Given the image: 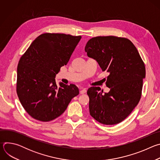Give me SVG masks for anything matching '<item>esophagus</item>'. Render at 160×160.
Masks as SVG:
<instances>
[{
  "label": "esophagus",
  "mask_w": 160,
  "mask_h": 160,
  "mask_svg": "<svg viewBox=\"0 0 160 160\" xmlns=\"http://www.w3.org/2000/svg\"><path fill=\"white\" fill-rule=\"evenodd\" d=\"M86 92H87L86 88H82V89L80 91V94H85V93H86Z\"/></svg>",
  "instance_id": "34e87169"
}]
</instances>
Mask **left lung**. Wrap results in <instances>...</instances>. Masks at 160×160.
I'll return each instance as SVG.
<instances>
[{
  "mask_svg": "<svg viewBox=\"0 0 160 160\" xmlns=\"http://www.w3.org/2000/svg\"><path fill=\"white\" fill-rule=\"evenodd\" d=\"M85 51L97 61L102 72L109 73L102 94L99 87L88 89L90 115L99 123L112 125L122 122L138 104L142 94L144 63L128 38L99 36L90 38Z\"/></svg>",
  "mask_w": 160,
  "mask_h": 160,
  "instance_id": "left-lung-1",
  "label": "left lung"
}]
</instances>
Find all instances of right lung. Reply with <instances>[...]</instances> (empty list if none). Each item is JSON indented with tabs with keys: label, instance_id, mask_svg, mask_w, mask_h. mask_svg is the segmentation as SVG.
Wrapping results in <instances>:
<instances>
[{
	"label": "right lung",
	"instance_id": "add662e5",
	"mask_svg": "<svg viewBox=\"0 0 160 160\" xmlns=\"http://www.w3.org/2000/svg\"><path fill=\"white\" fill-rule=\"evenodd\" d=\"M81 36L45 33L37 37L21 57L17 68L16 92L33 118L49 122L64 112L79 94L74 84H56L55 77L66 65Z\"/></svg>",
	"mask_w": 160,
	"mask_h": 160
}]
</instances>
